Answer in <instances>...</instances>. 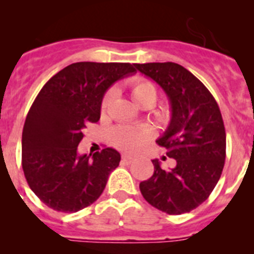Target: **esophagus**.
<instances>
[{
  "label": "esophagus",
  "mask_w": 254,
  "mask_h": 254,
  "mask_svg": "<svg viewBox=\"0 0 254 254\" xmlns=\"http://www.w3.org/2000/svg\"><path fill=\"white\" fill-rule=\"evenodd\" d=\"M136 160V159L133 158V156H131V155L128 154H122V161L123 163H133V161Z\"/></svg>",
  "instance_id": "obj_1"
}]
</instances>
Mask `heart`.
Wrapping results in <instances>:
<instances>
[{
  "label": "heart",
  "instance_id": "b5f03b06",
  "mask_svg": "<svg viewBox=\"0 0 254 254\" xmlns=\"http://www.w3.org/2000/svg\"><path fill=\"white\" fill-rule=\"evenodd\" d=\"M112 93H107L102 100L100 111L105 113ZM132 99L141 107H151L158 99V89L149 80L137 78L131 84ZM151 128L147 126H137V127H129V126H120L112 132V138L117 147L127 151H136L146 140L151 137Z\"/></svg>",
  "mask_w": 254,
  "mask_h": 254
}]
</instances>
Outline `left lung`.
Listing matches in <instances>:
<instances>
[{
	"mask_svg": "<svg viewBox=\"0 0 254 254\" xmlns=\"http://www.w3.org/2000/svg\"><path fill=\"white\" fill-rule=\"evenodd\" d=\"M165 91L172 108L167 131L156 140L176 159L172 169L154 159V174L140 183L143 198L169 215L190 212L217 185L225 163L226 134L219 105L207 87L187 68L174 62L136 64Z\"/></svg>",
	"mask_w": 254,
	"mask_h": 254,
	"instance_id": "left-lung-1",
	"label": "left lung"
}]
</instances>
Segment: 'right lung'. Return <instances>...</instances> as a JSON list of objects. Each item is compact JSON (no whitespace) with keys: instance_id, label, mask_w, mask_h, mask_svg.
<instances>
[{"instance_id":"right-lung-1","label":"right lung","mask_w":254,"mask_h":254,"mask_svg":"<svg viewBox=\"0 0 254 254\" xmlns=\"http://www.w3.org/2000/svg\"><path fill=\"white\" fill-rule=\"evenodd\" d=\"M136 72L131 64L76 62L42 87L22 129V170L29 187L48 207L77 212L99 198L121 155L105 147L77 154L89 123L100 118L105 91Z\"/></svg>"}]
</instances>
